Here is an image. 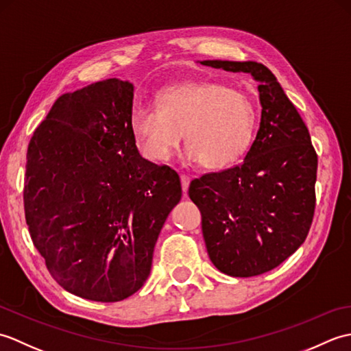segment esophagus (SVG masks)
I'll return each mask as SVG.
<instances>
[{
    "label": "esophagus",
    "instance_id": "esophagus-1",
    "mask_svg": "<svg viewBox=\"0 0 351 351\" xmlns=\"http://www.w3.org/2000/svg\"><path fill=\"white\" fill-rule=\"evenodd\" d=\"M181 185H182V191L184 195H187L189 191V185H190V178L187 175H181Z\"/></svg>",
    "mask_w": 351,
    "mask_h": 351
}]
</instances>
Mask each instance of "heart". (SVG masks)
<instances>
[{
  "instance_id": "1",
  "label": "heart",
  "mask_w": 351,
  "mask_h": 351,
  "mask_svg": "<svg viewBox=\"0 0 351 351\" xmlns=\"http://www.w3.org/2000/svg\"><path fill=\"white\" fill-rule=\"evenodd\" d=\"M256 111L243 92L217 81H190L158 95V108L136 106L131 131L149 161L167 160L184 137L185 158L205 169L221 170L249 151Z\"/></svg>"
}]
</instances>
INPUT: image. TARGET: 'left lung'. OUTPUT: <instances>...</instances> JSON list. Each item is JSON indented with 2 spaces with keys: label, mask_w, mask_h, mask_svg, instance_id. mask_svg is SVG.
I'll return each instance as SVG.
<instances>
[{
  "label": "left lung",
  "mask_w": 351,
  "mask_h": 351,
  "mask_svg": "<svg viewBox=\"0 0 351 351\" xmlns=\"http://www.w3.org/2000/svg\"><path fill=\"white\" fill-rule=\"evenodd\" d=\"M258 81L261 123L240 166L193 180L211 263L234 278L273 270L306 240L315 210L317 152L271 71L256 62L204 60Z\"/></svg>",
  "instance_id": "left-lung-1"
}]
</instances>
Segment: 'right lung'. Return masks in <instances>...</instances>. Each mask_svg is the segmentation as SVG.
<instances>
[{
  "label": "right lung",
  "instance_id": "right-lung-1",
  "mask_svg": "<svg viewBox=\"0 0 351 351\" xmlns=\"http://www.w3.org/2000/svg\"><path fill=\"white\" fill-rule=\"evenodd\" d=\"M134 86L110 78L58 98L27 152L25 220L71 294L121 302L143 287L155 243L182 196L173 169L138 154Z\"/></svg>",
  "mask_w": 351,
  "mask_h": 351
}]
</instances>
